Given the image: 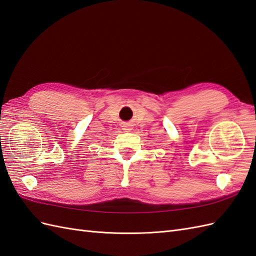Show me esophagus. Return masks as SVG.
<instances>
[{"mask_svg": "<svg viewBox=\"0 0 256 256\" xmlns=\"http://www.w3.org/2000/svg\"><path fill=\"white\" fill-rule=\"evenodd\" d=\"M122 130H124V132H130V130H132V128H130V123H124L122 126Z\"/></svg>", "mask_w": 256, "mask_h": 256, "instance_id": "34e87169", "label": "esophagus"}]
</instances>
